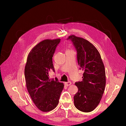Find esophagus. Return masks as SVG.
I'll return each instance as SVG.
<instances>
[{
	"label": "esophagus",
	"mask_w": 126,
	"mask_h": 126,
	"mask_svg": "<svg viewBox=\"0 0 126 126\" xmlns=\"http://www.w3.org/2000/svg\"><path fill=\"white\" fill-rule=\"evenodd\" d=\"M71 84V82H70V81L65 83V85L66 86H68L70 85Z\"/></svg>",
	"instance_id": "obj_1"
}]
</instances>
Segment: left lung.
Returning a JSON list of instances; mask_svg holds the SVG:
<instances>
[{
    "label": "left lung",
    "instance_id": "left-lung-1",
    "mask_svg": "<svg viewBox=\"0 0 126 126\" xmlns=\"http://www.w3.org/2000/svg\"><path fill=\"white\" fill-rule=\"evenodd\" d=\"M77 52L80 69L84 70L83 80L75 85L78 91L74 96L77 109L84 112L93 111L100 103L106 85L105 67L100 53L95 46L84 38L69 36Z\"/></svg>",
    "mask_w": 126,
    "mask_h": 126
}]
</instances>
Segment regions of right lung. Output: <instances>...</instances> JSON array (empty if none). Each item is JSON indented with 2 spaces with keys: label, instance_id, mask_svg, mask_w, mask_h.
Listing matches in <instances>:
<instances>
[{
  "label": "right lung",
  "instance_id": "right-lung-1",
  "mask_svg": "<svg viewBox=\"0 0 126 126\" xmlns=\"http://www.w3.org/2000/svg\"><path fill=\"white\" fill-rule=\"evenodd\" d=\"M60 40L47 39L39 43L29 53L25 66L26 88L33 102L43 112L57 107L64 88L57 78H48L51 69L55 72L52 57Z\"/></svg>",
  "mask_w": 126,
  "mask_h": 126
}]
</instances>
